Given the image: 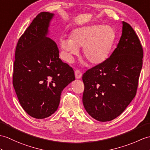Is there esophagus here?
Segmentation results:
<instances>
[{
	"label": "esophagus",
	"instance_id": "34e87169",
	"mask_svg": "<svg viewBox=\"0 0 150 150\" xmlns=\"http://www.w3.org/2000/svg\"><path fill=\"white\" fill-rule=\"evenodd\" d=\"M75 78L76 79H81L82 78V74L81 71L79 70H76L75 71Z\"/></svg>",
	"mask_w": 150,
	"mask_h": 150
}]
</instances>
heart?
<instances>
[{"label":"heart","instance_id":"obj_1","mask_svg":"<svg viewBox=\"0 0 150 150\" xmlns=\"http://www.w3.org/2000/svg\"><path fill=\"white\" fill-rule=\"evenodd\" d=\"M116 39V33L109 25H92L72 30L69 39L62 37L61 48L69 62L74 60L82 47L83 55L91 64L98 65L109 57Z\"/></svg>","mask_w":150,"mask_h":150}]
</instances>
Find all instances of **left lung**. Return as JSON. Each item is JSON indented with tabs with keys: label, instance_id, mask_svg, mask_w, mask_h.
Masks as SVG:
<instances>
[{
	"label": "left lung",
	"instance_id": "8db88e82",
	"mask_svg": "<svg viewBox=\"0 0 150 150\" xmlns=\"http://www.w3.org/2000/svg\"><path fill=\"white\" fill-rule=\"evenodd\" d=\"M122 25L120 41L110 57L82 76L83 107L102 122L119 116L134 99L142 68L140 41L129 24L123 22Z\"/></svg>",
	"mask_w": 150,
	"mask_h": 150
}]
</instances>
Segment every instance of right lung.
<instances>
[{
	"label": "right lung",
	"instance_id": "1",
	"mask_svg": "<svg viewBox=\"0 0 150 150\" xmlns=\"http://www.w3.org/2000/svg\"><path fill=\"white\" fill-rule=\"evenodd\" d=\"M54 13L36 16L16 45L13 83L21 106L36 119L57 110L62 90L75 81L69 66L59 59V49L48 37Z\"/></svg>",
	"mask_w": 150,
	"mask_h": 150
}]
</instances>
